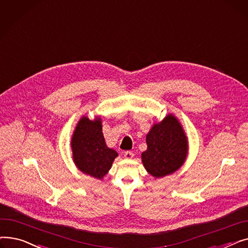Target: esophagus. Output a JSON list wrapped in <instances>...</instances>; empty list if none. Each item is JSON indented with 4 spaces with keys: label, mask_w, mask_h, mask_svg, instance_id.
<instances>
[{
    "label": "esophagus",
    "mask_w": 248,
    "mask_h": 248,
    "mask_svg": "<svg viewBox=\"0 0 248 248\" xmlns=\"http://www.w3.org/2000/svg\"><path fill=\"white\" fill-rule=\"evenodd\" d=\"M124 155L125 159L129 160V159H132L134 157V153L133 152H129V151H126V152H124Z\"/></svg>",
    "instance_id": "1"
}]
</instances>
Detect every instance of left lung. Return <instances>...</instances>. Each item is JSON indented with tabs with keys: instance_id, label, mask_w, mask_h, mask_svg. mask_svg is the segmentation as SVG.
I'll return each instance as SVG.
<instances>
[{
	"instance_id": "left-lung-1",
	"label": "left lung",
	"mask_w": 248,
	"mask_h": 248,
	"mask_svg": "<svg viewBox=\"0 0 248 248\" xmlns=\"http://www.w3.org/2000/svg\"><path fill=\"white\" fill-rule=\"evenodd\" d=\"M146 140L148 149L141 154V160L152 176L160 178L170 175L183 165L188 151L187 139L172 114L154 124Z\"/></svg>"
}]
</instances>
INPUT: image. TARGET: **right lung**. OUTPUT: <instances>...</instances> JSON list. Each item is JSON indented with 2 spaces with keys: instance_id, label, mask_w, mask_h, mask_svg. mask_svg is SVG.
Instances as JSON below:
<instances>
[{
  "instance_id": "add662e5",
  "label": "right lung",
  "mask_w": 248,
  "mask_h": 248,
  "mask_svg": "<svg viewBox=\"0 0 248 248\" xmlns=\"http://www.w3.org/2000/svg\"><path fill=\"white\" fill-rule=\"evenodd\" d=\"M73 160L81 172L101 179L110 169L117 153L109 149L104 140L100 119L90 121L82 117L71 140Z\"/></svg>"
}]
</instances>
